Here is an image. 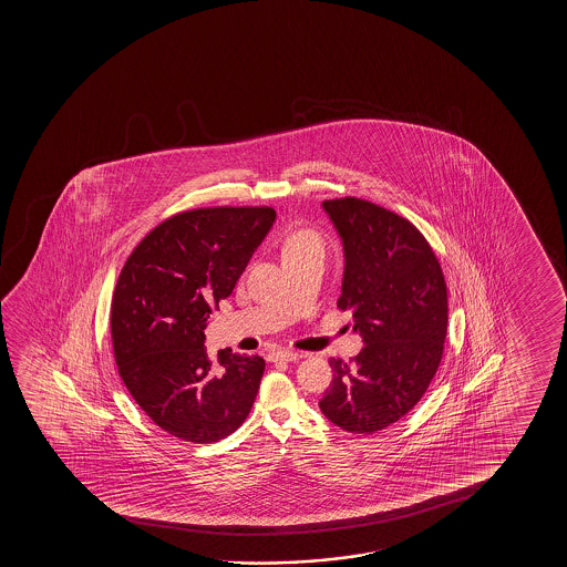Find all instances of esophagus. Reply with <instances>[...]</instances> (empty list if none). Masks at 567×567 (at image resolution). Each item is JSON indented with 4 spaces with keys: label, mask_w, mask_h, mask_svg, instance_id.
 <instances>
[{
    "label": "esophagus",
    "mask_w": 567,
    "mask_h": 567,
    "mask_svg": "<svg viewBox=\"0 0 567 567\" xmlns=\"http://www.w3.org/2000/svg\"><path fill=\"white\" fill-rule=\"evenodd\" d=\"M298 358H300V354L295 350H272L269 354L271 362H295Z\"/></svg>",
    "instance_id": "34e87169"
}]
</instances>
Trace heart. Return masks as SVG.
I'll list each match as a JSON object with an SVG mask.
<instances>
[{"label":"heart","mask_w":567,"mask_h":567,"mask_svg":"<svg viewBox=\"0 0 567 567\" xmlns=\"http://www.w3.org/2000/svg\"><path fill=\"white\" fill-rule=\"evenodd\" d=\"M323 256V241L319 234L310 228L295 230L288 236L282 246V257L295 259V257Z\"/></svg>","instance_id":"heart-1"}]
</instances>
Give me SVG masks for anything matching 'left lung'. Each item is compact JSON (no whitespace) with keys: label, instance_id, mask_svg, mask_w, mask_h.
Wrapping results in <instances>:
<instances>
[{"label":"left lung","instance_id":"8db88e82","mask_svg":"<svg viewBox=\"0 0 567 567\" xmlns=\"http://www.w3.org/2000/svg\"><path fill=\"white\" fill-rule=\"evenodd\" d=\"M344 254L341 298L364 349L331 358L333 381L319 409L334 426L373 434L403 419L442 362L447 288L424 236L380 205L344 197L321 203Z\"/></svg>","mask_w":567,"mask_h":567}]
</instances>
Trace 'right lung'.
Returning a JSON list of instances; mask_svg holds the SVG:
<instances>
[{
	"mask_svg": "<svg viewBox=\"0 0 567 567\" xmlns=\"http://www.w3.org/2000/svg\"><path fill=\"white\" fill-rule=\"evenodd\" d=\"M271 207H213L156 226L127 257L112 298L117 372L141 411L184 442L213 443L248 419L265 362L205 349L213 308L233 295L275 225Z\"/></svg>",
	"mask_w": 567,
	"mask_h": 567,
	"instance_id": "right-lung-1",
	"label": "right lung"
}]
</instances>
